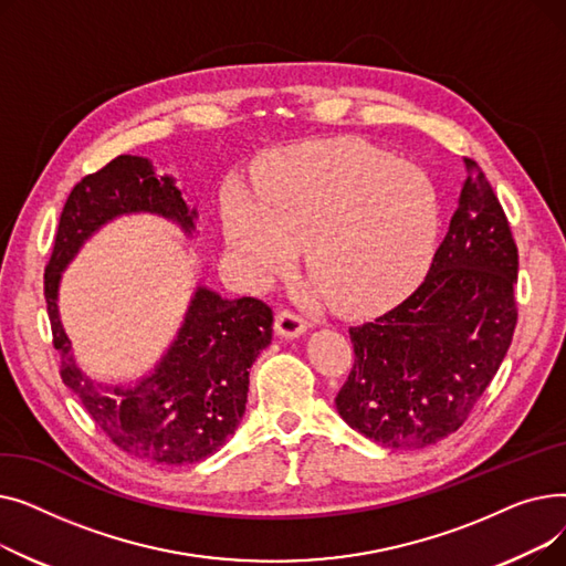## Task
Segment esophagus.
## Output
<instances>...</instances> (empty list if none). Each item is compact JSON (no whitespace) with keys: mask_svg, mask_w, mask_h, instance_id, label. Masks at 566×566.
<instances>
[{"mask_svg":"<svg viewBox=\"0 0 566 566\" xmlns=\"http://www.w3.org/2000/svg\"><path fill=\"white\" fill-rule=\"evenodd\" d=\"M307 328H310V321H307L305 316H301V314L289 312V310H284V312L277 314L275 331H277V335H282V337H289V339H291V337H301Z\"/></svg>","mask_w":566,"mask_h":566,"instance_id":"esophagus-1","label":"esophagus"}]
</instances>
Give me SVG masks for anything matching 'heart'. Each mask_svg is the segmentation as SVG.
I'll list each match as a JSON object with an SVG mask.
<instances>
[{"instance_id": "b5f03b06", "label": "heart", "mask_w": 566, "mask_h": 566, "mask_svg": "<svg viewBox=\"0 0 566 566\" xmlns=\"http://www.w3.org/2000/svg\"><path fill=\"white\" fill-rule=\"evenodd\" d=\"M440 201L431 176L358 139L307 142L268 156L256 190L222 192V227L235 265L268 284L307 243L314 291L346 310L397 298L431 261Z\"/></svg>"}]
</instances>
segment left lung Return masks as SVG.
Masks as SVG:
<instances>
[{
	"mask_svg": "<svg viewBox=\"0 0 566 566\" xmlns=\"http://www.w3.org/2000/svg\"><path fill=\"white\" fill-rule=\"evenodd\" d=\"M424 282L348 331L355 363L335 399L342 420L395 450L454 433L484 395L516 328L518 250L478 163Z\"/></svg>",
	"mask_w": 566,
	"mask_h": 566,
	"instance_id": "1",
	"label": "left lung"
}]
</instances>
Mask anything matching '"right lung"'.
Here are the masks:
<instances>
[{
  "label": "right lung",
  "mask_w": 566,
  "mask_h": 566,
  "mask_svg": "<svg viewBox=\"0 0 566 566\" xmlns=\"http://www.w3.org/2000/svg\"><path fill=\"white\" fill-rule=\"evenodd\" d=\"M151 213L192 235L197 208L174 176H158L151 160L118 156L84 176L59 218L45 265V303L62 380L92 420L126 454L160 465L199 463L216 454L241 424L250 369L273 339V310L256 298H222L199 284L160 363L135 382L114 385L86 376L59 318V284L80 248L107 222Z\"/></svg>",
  "instance_id": "obj_1"
}]
</instances>
